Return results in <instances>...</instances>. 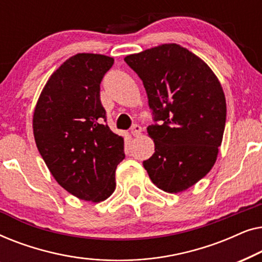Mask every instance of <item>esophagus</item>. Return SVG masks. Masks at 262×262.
I'll return each instance as SVG.
<instances>
[{
    "label": "esophagus",
    "instance_id": "esophagus-1",
    "mask_svg": "<svg viewBox=\"0 0 262 262\" xmlns=\"http://www.w3.org/2000/svg\"><path fill=\"white\" fill-rule=\"evenodd\" d=\"M142 134V127L139 126V125H134V126L131 127V135L134 136V137H138V136H141Z\"/></svg>",
    "mask_w": 262,
    "mask_h": 262
}]
</instances>
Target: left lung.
Instances as JSON below:
<instances>
[{
	"instance_id": "obj_1",
	"label": "left lung",
	"mask_w": 262,
	"mask_h": 262,
	"mask_svg": "<svg viewBox=\"0 0 262 262\" xmlns=\"http://www.w3.org/2000/svg\"><path fill=\"white\" fill-rule=\"evenodd\" d=\"M143 81L154 120L146 128L155 152L143 162L160 189L179 193L211 170L223 139L227 102L221 82L202 58L178 44L128 55Z\"/></svg>"
}]
</instances>
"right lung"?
<instances>
[{"mask_svg":"<svg viewBox=\"0 0 262 262\" xmlns=\"http://www.w3.org/2000/svg\"><path fill=\"white\" fill-rule=\"evenodd\" d=\"M112 57L77 53L46 82L33 113L35 144L55 180L78 199L100 203L116 189L124 139L111 131L100 83Z\"/></svg>","mask_w":262,"mask_h":262,"instance_id":"right-lung-1","label":"right lung"}]
</instances>
